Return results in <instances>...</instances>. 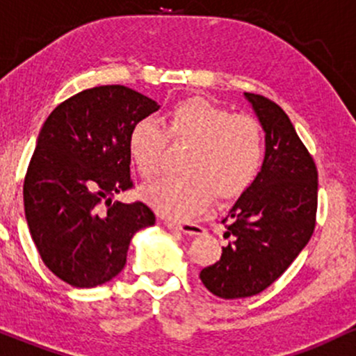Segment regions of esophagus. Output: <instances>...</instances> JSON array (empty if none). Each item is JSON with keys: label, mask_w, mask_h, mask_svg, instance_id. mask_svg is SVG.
I'll return each instance as SVG.
<instances>
[{"label": "esophagus", "mask_w": 356, "mask_h": 356, "mask_svg": "<svg viewBox=\"0 0 356 356\" xmlns=\"http://www.w3.org/2000/svg\"><path fill=\"white\" fill-rule=\"evenodd\" d=\"M166 225L170 229H177L186 235H203L205 234V227H202L200 223L193 222H166Z\"/></svg>", "instance_id": "obj_1"}]
</instances>
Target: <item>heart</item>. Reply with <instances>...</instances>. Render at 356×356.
I'll list each match as a JSON object with an SVG mask.
<instances>
[{
	"label": "heart",
	"instance_id": "obj_1",
	"mask_svg": "<svg viewBox=\"0 0 356 356\" xmlns=\"http://www.w3.org/2000/svg\"><path fill=\"white\" fill-rule=\"evenodd\" d=\"M170 141L190 146L183 161L186 175L158 179L143 197L159 213L177 220L205 211L215 193L222 200L238 197L264 161L266 139L257 119L232 114L200 97L175 104L163 124L143 118L131 127L127 149L143 179L156 177Z\"/></svg>",
	"mask_w": 356,
	"mask_h": 356
}]
</instances>
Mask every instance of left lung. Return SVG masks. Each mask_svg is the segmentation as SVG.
I'll use <instances>...</instances> for the list:
<instances>
[{
	"mask_svg": "<svg viewBox=\"0 0 356 356\" xmlns=\"http://www.w3.org/2000/svg\"><path fill=\"white\" fill-rule=\"evenodd\" d=\"M245 97L266 131V158L222 220L232 241L220 261L200 273L207 289L223 299L267 289L305 249L316 225V163L277 104L250 92Z\"/></svg>",
	"mask_w": 356,
	"mask_h": 356,
	"instance_id": "obj_1",
	"label": "left lung"
}]
</instances>
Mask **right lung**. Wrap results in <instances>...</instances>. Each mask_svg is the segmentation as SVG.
I'll use <instances>...</instances> for the list:
<instances>
[{"label": "right lung", "mask_w": 356, "mask_h": 356, "mask_svg": "<svg viewBox=\"0 0 356 356\" xmlns=\"http://www.w3.org/2000/svg\"><path fill=\"white\" fill-rule=\"evenodd\" d=\"M158 109L129 87H92L58 104L40 131L23 183L25 217L43 264L67 284L111 281L133 235L156 222L143 202L113 198L134 186L131 127Z\"/></svg>", "instance_id": "obj_1"}]
</instances>
